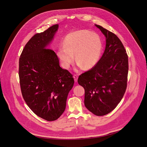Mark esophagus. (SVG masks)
Wrapping results in <instances>:
<instances>
[{"label": "esophagus", "instance_id": "34e87169", "mask_svg": "<svg viewBox=\"0 0 147 147\" xmlns=\"http://www.w3.org/2000/svg\"><path fill=\"white\" fill-rule=\"evenodd\" d=\"M73 78H74V80H75V82H77L78 79V75H74V76H73Z\"/></svg>", "mask_w": 147, "mask_h": 147}]
</instances>
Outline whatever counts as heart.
<instances>
[{
  "label": "heart",
  "mask_w": 147,
  "mask_h": 147,
  "mask_svg": "<svg viewBox=\"0 0 147 147\" xmlns=\"http://www.w3.org/2000/svg\"><path fill=\"white\" fill-rule=\"evenodd\" d=\"M102 42L100 36L88 30H79L68 33L64 38L63 46L57 54L64 68H68L75 58L84 69L94 67L100 60Z\"/></svg>",
  "instance_id": "heart-1"
}]
</instances>
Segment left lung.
<instances>
[{
    "mask_svg": "<svg viewBox=\"0 0 147 147\" xmlns=\"http://www.w3.org/2000/svg\"><path fill=\"white\" fill-rule=\"evenodd\" d=\"M95 25L106 37L105 51L98 63L81 74L78 82L85 90V107L94 115L103 116L113 111L125 94L128 59L119 38L102 26Z\"/></svg>",
    "mask_w": 147,
    "mask_h": 147,
    "instance_id": "8db88e82",
    "label": "left lung"
}]
</instances>
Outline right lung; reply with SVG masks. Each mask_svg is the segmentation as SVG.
Here are the masks:
<instances>
[{
  "label": "right lung",
  "instance_id": "1",
  "mask_svg": "<svg viewBox=\"0 0 147 147\" xmlns=\"http://www.w3.org/2000/svg\"><path fill=\"white\" fill-rule=\"evenodd\" d=\"M58 24L34 34L25 45L19 59L21 93L29 108L43 119L54 121L62 114L68 94L74 84L73 75L59 65L52 50L45 49Z\"/></svg>",
  "mask_w": 147,
  "mask_h": 147
}]
</instances>
